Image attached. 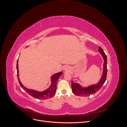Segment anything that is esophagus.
Segmentation results:
<instances>
[{
    "mask_svg": "<svg viewBox=\"0 0 127 127\" xmlns=\"http://www.w3.org/2000/svg\"><path fill=\"white\" fill-rule=\"evenodd\" d=\"M69 69H70V67H69L68 66H67V65L65 66L64 67V68H63V70H64V71H69Z\"/></svg>",
    "mask_w": 127,
    "mask_h": 127,
    "instance_id": "34e87169",
    "label": "esophagus"
}]
</instances>
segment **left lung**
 Returning a JSON list of instances; mask_svg holds the SVG:
<instances>
[{
	"instance_id": "1",
	"label": "left lung",
	"mask_w": 127,
	"mask_h": 127,
	"mask_svg": "<svg viewBox=\"0 0 127 127\" xmlns=\"http://www.w3.org/2000/svg\"><path fill=\"white\" fill-rule=\"evenodd\" d=\"M98 51L101 55L103 59V71L101 78L99 82L95 84L89 85L86 87H82L79 83H74L73 81L71 82L72 91L74 94L77 96H87L90 95H93L99 90L104 83L107 75V57L104 53L103 49L99 46Z\"/></svg>"
}]
</instances>
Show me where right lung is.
<instances>
[{
    "label": "right lung",
    "mask_w": 127,
    "mask_h": 127,
    "mask_svg": "<svg viewBox=\"0 0 127 127\" xmlns=\"http://www.w3.org/2000/svg\"><path fill=\"white\" fill-rule=\"evenodd\" d=\"M28 47V46L27 47ZM18 61H19V59L17 61L16 64V70H17V78L19 80V82L21 87L30 95L32 96L35 98H37L39 99H45L47 98H49L55 95L56 92V88H57V82L61 75L63 74L62 72H60L58 73H55L53 74L51 77V84L50 86L46 89L43 92H39L37 90H33L27 88L25 86L23 85L22 82L20 81L19 78V66H18Z\"/></svg>",
    "instance_id": "add662e5"
}]
</instances>
